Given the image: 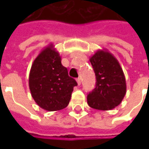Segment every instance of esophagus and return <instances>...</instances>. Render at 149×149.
<instances>
[{
    "mask_svg": "<svg viewBox=\"0 0 149 149\" xmlns=\"http://www.w3.org/2000/svg\"><path fill=\"white\" fill-rule=\"evenodd\" d=\"M77 84H78V85H80V84H81V78H80V77H78V78H77Z\"/></svg>",
    "mask_w": 149,
    "mask_h": 149,
    "instance_id": "esophagus-1",
    "label": "esophagus"
}]
</instances>
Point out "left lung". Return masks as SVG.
<instances>
[{
  "instance_id": "obj_1",
  "label": "left lung",
  "mask_w": 149,
  "mask_h": 149,
  "mask_svg": "<svg viewBox=\"0 0 149 149\" xmlns=\"http://www.w3.org/2000/svg\"><path fill=\"white\" fill-rule=\"evenodd\" d=\"M96 75V88L87 97L88 104L97 110H111L121 103L126 93L125 74L118 61L105 49L90 57Z\"/></svg>"
}]
</instances>
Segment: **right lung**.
<instances>
[{
  "label": "right lung",
  "instance_id": "right-lung-1",
  "mask_svg": "<svg viewBox=\"0 0 149 149\" xmlns=\"http://www.w3.org/2000/svg\"><path fill=\"white\" fill-rule=\"evenodd\" d=\"M29 84L35 102L46 111H58L68 106L77 81L68 76L59 52L51 44L34 60Z\"/></svg>",
  "mask_w": 149,
  "mask_h": 149
}]
</instances>
